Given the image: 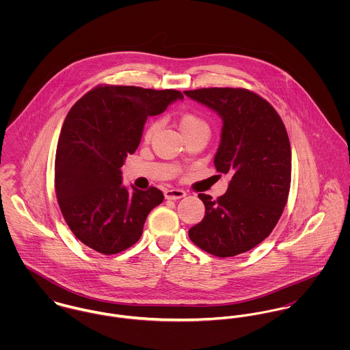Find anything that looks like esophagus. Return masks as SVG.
<instances>
[{"label":"esophagus","instance_id":"esophagus-1","mask_svg":"<svg viewBox=\"0 0 350 350\" xmlns=\"http://www.w3.org/2000/svg\"><path fill=\"white\" fill-rule=\"evenodd\" d=\"M164 197L167 200H180V198L186 197V193L183 190H179V189H170V190H165Z\"/></svg>","mask_w":350,"mask_h":350}]
</instances>
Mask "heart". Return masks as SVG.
<instances>
[{
	"mask_svg": "<svg viewBox=\"0 0 350 350\" xmlns=\"http://www.w3.org/2000/svg\"><path fill=\"white\" fill-rule=\"evenodd\" d=\"M179 125H180V129L183 132V135H187L198 128H206V122L203 118H200L198 114L196 113H191V111H186L183 114H180L179 117ZM159 128V121L153 120L150 121V124L146 126V131H144V139L146 140H150L153 137V135L156 133Z\"/></svg>",
	"mask_w": 350,
	"mask_h": 350,
	"instance_id": "heart-1",
	"label": "heart"
}]
</instances>
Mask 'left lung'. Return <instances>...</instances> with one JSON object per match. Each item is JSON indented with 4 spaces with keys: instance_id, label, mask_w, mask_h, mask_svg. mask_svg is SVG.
<instances>
[{
    "instance_id": "left-lung-1",
    "label": "left lung",
    "mask_w": 350,
    "mask_h": 350,
    "mask_svg": "<svg viewBox=\"0 0 350 350\" xmlns=\"http://www.w3.org/2000/svg\"><path fill=\"white\" fill-rule=\"evenodd\" d=\"M185 94L222 117L214 165L232 175L219 198L198 196L206 211L189 237L213 256H237L265 240L283 214L291 186L290 139L273 106L248 89L207 88Z\"/></svg>"
}]
</instances>
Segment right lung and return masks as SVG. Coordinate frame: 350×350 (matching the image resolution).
Masks as SVG:
<instances>
[{
  "mask_svg": "<svg viewBox=\"0 0 350 350\" xmlns=\"http://www.w3.org/2000/svg\"><path fill=\"white\" fill-rule=\"evenodd\" d=\"M178 90L100 85L67 113L55 156V193L74 236L110 256L135 245L150 210L164 196L121 183V167L137 150L147 117L163 113Z\"/></svg>",
  "mask_w": 350,
  "mask_h": 350,
  "instance_id": "add662e5",
  "label": "right lung"
}]
</instances>
